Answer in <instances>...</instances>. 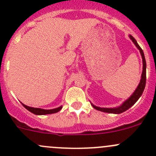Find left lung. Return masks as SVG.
Returning a JSON list of instances; mask_svg holds the SVG:
<instances>
[{
  "label": "left lung",
  "mask_w": 156,
  "mask_h": 156,
  "mask_svg": "<svg viewBox=\"0 0 156 156\" xmlns=\"http://www.w3.org/2000/svg\"><path fill=\"white\" fill-rule=\"evenodd\" d=\"M130 38L132 40V41L134 43V44L136 46L137 48L140 50L142 58H143V73H142L141 80H140V83H139L138 86H137V88L136 89L135 92L133 93V95H131L128 99L126 100V101H124L121 106H119V107L118 108H108L97 107V106H95L94 105L92 104V107H93L95 109H96V110L100 111V112H106V113H112V114L122 113V112H124L125 111L128 110L131 106H133L136 102V101L140 98V97L141 96L143 91H144L145 86H146V59H145L144 53H143V51L142 50V48L138 44L137 41H136V39L132 36V35H130Z\"/></svg>",
  "instance_id": "1"
}]
</instances>
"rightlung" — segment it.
<instances>
[{
	"label": "right lung",
	"instance_id": "1",
	"mask_svg": "<svg viewBox=\"0 0 156 156\" xmlns=\"http://www.w3.org/2000/svg\"><path fill=\"white\" fill-rule=\"evenodd\" d=\"M23 105L27 109L28 111H29L32 113L35 114V115H49V114H54V113H57L59 111L61 110L62 108V106L61 107H58L57 108H54V109H50V110H45V109H42V108H32L29 107V106L23 104Z\"/></svg>",
	"mask_w": 156,
	"mask_h": 156
}]
</instances>
